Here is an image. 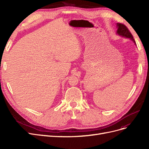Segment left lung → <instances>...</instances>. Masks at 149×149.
<instances>
[{
  "mask_svg": "<svg viewBox=\"0 0 149 149\" xmlns=\"http://www.w3.org/2000/svg\"><path fill=\"white\" fill-rule=\"evenodd\" d=\"M116 26H117V28H118L116 31L117 34H118L119 36H121L124 37L129 38L130 40H132L135 43V44H136L134 37H133L131 33L130 32V31L128 29L126 26H125L124 24H123V23H117Z\"/></svg>",
  "mask_w": 149,
  "mask_h": 149,
  "instance_id": "obj_1",
  "label": "left lung"
}]
</instances>
